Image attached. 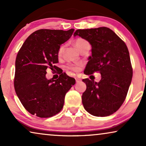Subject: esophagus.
<instances>
[{
	"mask_svg": "<svg viewBox=\"0 0 146 146\" xmlns=\"http://www.w3.org/2000/svg\"><path fill=\"white\" fill-rule=\"evenodd\" d=\"M75 79H76V82H79L81 81V79L79 78H78V77H76Z\"/></svg>",
	"mask_w": 146,
	"mask_h": 146,
	"instance_id": "34e87169",
	"label": "esophagus"
}]
</instances>
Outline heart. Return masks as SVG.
<instances>
[{
    "mask_svg": "<svg viewBox=\"0 0 146 146\" xmlns=\"http://www.w3.org/2000/svg\"><path fill=\"white\" fill-rule=\"evenodd\" d=\"M89 44L88 42L83 38H80L76 39L74 41V45L78 50H80V48L81 47H82L83 46H84L85 44ZM63 50H64V46H61L59 48L58 51V56H60L62 54ZM68 68L70 70H72L73 71H78L79 69V65L69 64L68 65Z\"/></svg>",
    "mask_w": 146,
    "mask_h": 146,
    "instance_id": "heart-1",
    "label": "heart"
}]
</instances>
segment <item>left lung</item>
<instances>
[{"instance_id":"left-lung-1","label":"left lung","mask_w":146,"mask_h":146,"mask_svg":"<svg viewBox=\"0 0 146 146\" xmlns=\"http://www.w3.org/2000/svg\"><path fill=\"white\" fill-rule=\"evenodd\" d=\"M74 36L86 40L92 46V56L84 73L101 74L99 82L83 79L86 90L82 100L86 110L95 116H108L124 102L132 78L133 70L127 46L107 27L77 30Z\"/></svg>"}]
</instances>
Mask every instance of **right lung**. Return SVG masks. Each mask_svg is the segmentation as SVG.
<instances>
[{
  "label": "right lung",
  "mask_w": 146,
  "mask_h": 146,
  "mask_svg": "<svg viewBox=\"0 0 146 146\" xmlns=\"http://www.w3.org/2000/svg\"><path fill=\"white\" fill-rule=\"evenodd\" d=\"M74 31L40 29L32 33L18 52L14 86L25 108L40 117H49L62 109L65 95L75 79L62 73L56 80L46 77L48 68L57 70L58 51Z\"/></svg>",
  "instance_id": "right-lung-1"
}]
</instances>
